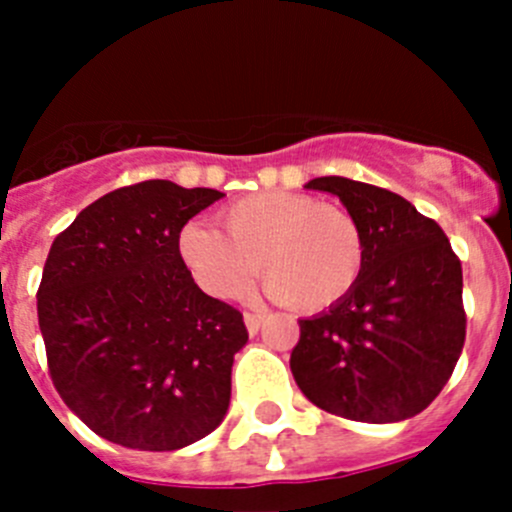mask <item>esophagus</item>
<instances>
[{
  "mask_svg": "<svg viewBox=\"0 0 512 512\" xmlns=\"http://www.w3.org/2000/svg\"><path fill=\"white\" fill-rule=\"evenodd\" d=\"M262 314H252V312H245V327H247V332L250 334H257L260 332V327H262Z\"/></svg>",
  "mask_w": 512,
  "mask_h": 512,
  "instance_id": "esophagus-1",
  "label": "esophagus"
}]
</instances>
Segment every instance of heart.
I'll use <instances>...</instances> for the list:
<instances>
[{
  "instance_id": "b5f03b06",
  "label": "heart",
  "mask_w": 512,
  "mask_h": 512,
  "mask_svg": "<svg viewBox=\"0 0 512 512\" xmlns=\"http://www.w3.org/2000/svg\"><path fill=\"white\" fill-rule=\"evenodd\" d=\"M223 232L190 223L180 257L195 282L218 299L247 292L260 267L262 287L297 312L337 307L359 285L366 262L364 230L349 210L312 195L267 190L220 213Z\"/></svg>"
}]
</instances>
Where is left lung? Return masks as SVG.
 Segmentation results:
<instances>
[{
    "instance_id": "obj_1",
    "label": "left lung",
    "mask_w": 512,
    "mask_h": 512,
    "mask_svg": "<svg viewBox=\"0 0 512 512\" xmlns=\"http://www.w3.org/2000/svg\"><path fill=\"white\" fill-rule=\"evenodd\" d=\"M309 190L337 195L364 230L366 262L347 299L299 319L289 369L319 409L349 421L421 414L451 379L466 342L463 270L446 232L409 200L327 175Z\"/></svg>"
}]
</instances>
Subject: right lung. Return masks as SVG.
Masks as SVG:
<instances>
[{
    "label": "right lung",
    "mask_w": 512,
    "mask_h": 512,
    "mask_svg": "<svg viewBox=\"0 0 512 512\" xmlns=\"http://www.w3.org/2000/svg\"><path fill=\"white\" fill-rule=\"evenodd\" d=\"M220 198L143 180L81 210L51 245L36 292L49 376L106 441L175 451L225 418L247 327L180 257V230Z\"/></svg>",
    "instance_id": "add662e5"
}]
</instances>
